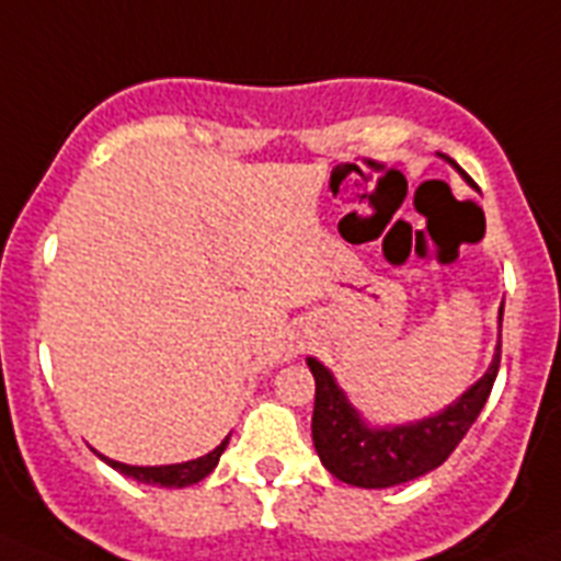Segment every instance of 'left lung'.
<instances>
[{
	"mask_svg": "<svg viewBox=\"0 0 561 561\" xmlns=\"http://www.w3.org/2000/svg\"><path fill=\"white\" fill-rule=\"evenodd\" d=\"M450 165L456 163L450 160ZM456 171L461 169L456 165ZM502 312L504 309H499V344L488 373L453 404L407 424H369L337 387L332 369L318 358H307L309 373L314 375L312 442L321 465L337 481L367 490L396 488L444 465L467 430L473 427L493 390L502 358Z\"/></svg>",
	"mask_w": 561,
	"mask_h": 561,
	"instance_id": "8db88e82",
	"label": "left lung"
}]
</instances>
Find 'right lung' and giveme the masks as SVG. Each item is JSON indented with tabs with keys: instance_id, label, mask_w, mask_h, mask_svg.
Masks as SVG:
<instances>
[{
	"instance_id": "1",
	"label": "right lung",
	"mask_w": 561,
	"mask_h": 561,
	"mask_svg": "<svg viewBox=\"0 0 561 561\" xmlns=\"http://www.w3.org/2000/svg\"><path fill=\"white\" fill-rule=\"evenodd\" d=\"M231 436H226L224 442L217 444L215 450L206 453L201 458H192V461H180V465H157V467H140V465H123V461H114V458L103 456V453H96V456L103 458L105 465H111L114 470H119L128 479H137L142 484H160V488H192L197 481L206 479L211 470L217 467L220 456H224L226 444H229Z\"/></svg>"
}]
</instances>
